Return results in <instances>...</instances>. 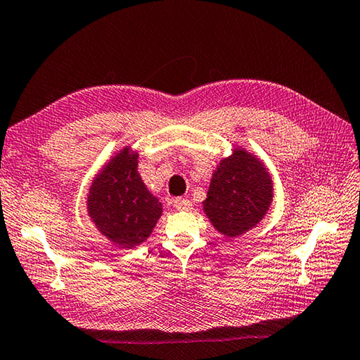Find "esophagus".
I'll return each instance as SVG.
<instances>
[{"instance_id": "obj_1", "label": "esophagus", "mask_w": 360, "mask_h": 360, "mask_svg": "<svg viewBox=\"0 0 360 360\" xmlns=\"http://www.w3.org/2000/svg\"><path fill=\"white\" fill-rule=\"evenodd\" d=\"M174 207L179 210V212H188V210L193 208V203L185 198H177L174 200Z\"/></svg>"}]
</instances>
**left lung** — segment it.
Instances as JSON below:
<instances>
[{
  "instance_id": "obj_1",
  "label": "left lung",
  "mask_w": 360,
  "mask_h": 360,
  "mask_svg": "<svg viewBox=\"0 0 360 360\" xmlns=\"http://www.w3.org/2000/svg\"><path fill=\"white\" fill-rule=\"evenodd\" d=\"M273 202V181L263 162L243 148L221 160L203 200V212L219 233L235 238L255 227Z\"/></svg>"
}]
</instances>
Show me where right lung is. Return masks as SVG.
Masks as SVG:
<instances>
[{"label":"right lung","instance_id":"obj_1","mask_svg":"<svg viewBox=\"0 0 360 360\" xmlns=\"http://www.w3.org/2000/svg\"><path fill=\"white\" fill-rule=\"evenodd\" d=\"M87 213L108 240L131 249L148 238L162 213L138 174V153L125 147L92 181Z\"/></svg>","mask_w":360,"mask_h":360}]
</instances>
